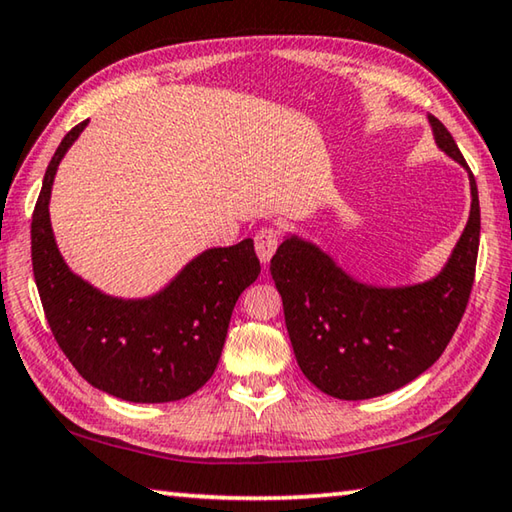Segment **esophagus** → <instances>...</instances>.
Segmentation results:
<instances>
[{"label":"esophagus","instance_id":"34e87169","mask_svg":"<svg viewBox=\"0 0 512 512\" xmlns=\"http://www.w3.org/2000/svg\"><path fill=\"white\" fill-rule=\"evenodd\" d=\"M277 246H280V237H277V232L273 228H262L255 235L257 257H259V262H262L264 266L271 262V257L275 255Z\"/></svg>","mask_w":512,"mask_h":512}]
</instances>
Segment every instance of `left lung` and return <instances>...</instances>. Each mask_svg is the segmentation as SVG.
I'll list each match as a JSON object with an SVG mask.
<instances>
[{
  "label": "left lung",
  "instance_id": "obj_1",
  "mask_svg": "<svg viewBox=\"0 0 512 512\" xmlns=\"http://www.w3.org/2000/svg\"><path fill=\"white\" fill-rule=\"evenodd\" d=\"M438 149L470 176V219L436 277L406 287L354 280L325 250L284 237L271 259L284 320L300 370L339 400L393 393L431 368L465 314L479 253L481 210L476 180L454 137L429 115Z\"/></svg>",
  "mask_w": 512,
  "mask_h": 512
}]
</instances>
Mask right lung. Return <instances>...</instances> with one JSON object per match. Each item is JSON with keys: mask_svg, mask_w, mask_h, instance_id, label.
<instances>
[{"mask_svg": "<svg viewBox=\"0 0 512 512\" xmlns=\"http://www.w3.org/2000/svg\"><path fill=\"white\" fill-rule=\"evenodd\" d=\"M88 121L69 131L51 158L31 221L33 277L47 323L79 375L126 402H176L214 375L230 316L257 280L253 239L207 248L162 291L124 300L69 271L49 221L58 164Z\"/></svg>", "mask_w": 512, "mask_h": 512, "instance_id": "obj_1", "label": "right lung"}]
</instances>
